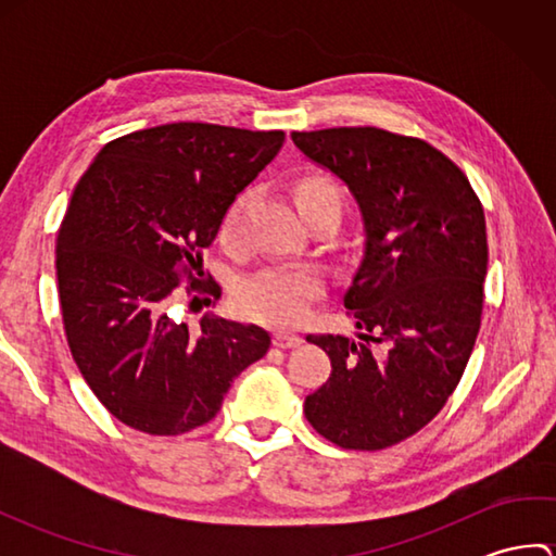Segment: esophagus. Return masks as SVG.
<instances>
[{"label": "esophagus", "instance_id": "1", "mask_svg": "<svg viewBox=\"0 0 556 556\" xmlns=\"http://www.w3.org/2000/svg\"><path fill=\"white\" fill-rule=\"evenodd\" d=\"M301 337L293 334V332H275V346L277 349H293L301 344Z\"/></svg>", "mask_w": 556, "mask_h": 556}]
</instances>
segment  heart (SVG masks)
Wrapping results in <instances>:
<instances>
[{"label": "heart", "instance_id": "obj_1", "mask_svg": "<svg viewBox=\"0 0 556 556\" xmlns=\"http://www.w3.org/2000/svg\"><path fill=\"white\" fill-rule=\"evenodd\" d=\"M293 203H296L301 217L311 219L317 212L341 210L339 184L325 172H303L291 184ZM245 198L239 195L227 207L219 222V243L233 248L241 239V217ZM325 281L313 269L299 267H267L245 277L233 291V303L248 320L293 327L299 325L311 311V303L323 296Z\"/></svg>", "mask_w": 556, "mask_h": 556}]
</instances>
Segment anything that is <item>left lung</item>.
Segmentation results:
<instances>
[{"instance_id": "obj_1", "label": "left lung", "mask_w": 556, "mask_h": 556, "mask_svg": "<svg viewBox=\"0 0 556 556\" xmlns=\"http://www.w3.org/2000/svg\"><path fill=\"white\" fill-rule=\"evenodd\" d=\"M358 200L365 257L346 291L358 339L308 334L332 372L305 418L341 448L377 452L422 430L460 382L480 332L485 210L444 152L375 126L293 131Z\"/></svg>"}]
</instances>
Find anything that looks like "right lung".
Instances as JSON below:
<instances>
[{
	"instance_id": "obj_1",
	"label": "right lung",
	"mask_w": 556,
	"mask_h": 556,
	"mask_svg": "<svg viewBox=\"0 0 556 556\" xmlns=\"http://www.w3.org/2000/svg\"><path fill=\"white\" fill-rule=\"evenodd\" d=\"M285 138L198 122L143 128L110 140L76 184L56 236L64 332L83 380L128 428H200L233 377L267 353L263 327L212 311L188 327L169 308L181 293L188 308L217 303L203 251Z\"/></svg>"
}]
</instances>
